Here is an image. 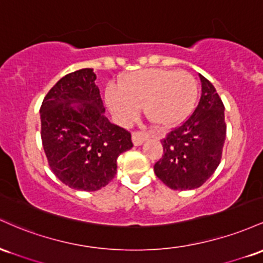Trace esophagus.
<instances>
[{
  "instance_id": "obj_1",
  "label": "esophagus",
  "mask_w": 263,
  "mask_h": 263,
  "mask_svg": "<svg viewBox=\"0 0 263 263\" xmlns=\"http://www.w3.org/2000/svg\"><path fill=\"white\" fill-rule=\"evenodd\" d=\"M149 138V134L146 132H140V130H135L133 132L132 134V139L134 145H141L144 140H146Z\"/></svg>"
}]
</instances>
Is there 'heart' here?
<instances>
[{
	"label": "heart",
	"mask_w": 263,
	"mask_h": 263,
	"mask_svg": "<svg viewBox=\"0 0 263 263\" xmlns=\"http://www.w3.org/2000/svg\"><path fill=\"white\" fill-rule=\"evenodd\" d=\"M197 83L185 70L143 69L120 79L119 89L109 87L105 100L120 123L133 122L144 108L145 116L158 126H175L193 111Z\"/></svg>",
	"instance_id": "1"
}]
</instances>
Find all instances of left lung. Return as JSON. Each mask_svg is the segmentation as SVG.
<instances>
[{"label":"left lung","mask_w":263,"mask_h":263,"mask_svg":"<svg viewBox=\"0 0 263 263\" xmlns=\"http://www.w3.org/2000/svg\"><path fill=\"white\" fill-rule=\"evenodd\" d=\"M201 79V98L194 113L167 134L155 175L174 190H191L206 182L219 166L226 138L225 107L211 82Z\"/></svg>","instance_id":"8db88e82"}]
</instances>
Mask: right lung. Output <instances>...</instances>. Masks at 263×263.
Masks as SVG:
<instances>
[{
	"mask_svg": "<svg viewBox=\"0 0 263 263\" xmlns=\"http://www.w3.org/2000/svg\"><path fill=\"white\" fill-rule=\"evenodd\" d=\"M92 68L61 78L41 105V138L48 165L67 186L104 187L117 174L118 156L132 149V135L111 124ZM73 102H79L77 107Z\"/></svg>",
	"mask_w": 263,
	"mask_h": 263,
	"instance_id": "add662e5",
	"label": "right lung"
}]
</instances>
